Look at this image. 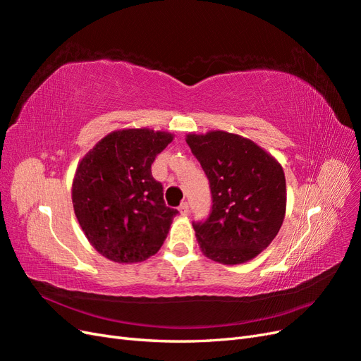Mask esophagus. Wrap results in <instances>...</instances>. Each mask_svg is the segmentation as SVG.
Segmentation results:
<instances>
[{
  "instance_id": "1",
  "label": "esophagus",
  "mask_w": 361,
  "mask_h": 361,
  "mask_svg": "<svg viewBox=\"0 0 361 361\" xmlns=\"http://www.w3.org/2000/svg\"><path fill=\"white\" fill-rule=\"evenodd\" d=\"M179 212H180L182 215H188V212H190V204H188V202H183V203H180V206H179Z\"/></svg>"
}]
</instances>
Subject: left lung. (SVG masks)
Here are the masks:
<instances>
[{"mask_svg":"<svg viewBox=\"0 0 361 361\" xmlns=\"http://www.w3.org/2000/svg\"><path fill=\"white\" fill-rule=\"evenodd\" d=\"M209 180V216L192 221L203 253L224 265L256 257L279 233L286 212L280 164L253 141L224 130L187 137Z\"/></svg>","mask_w":361,"mask_h":361,"instance_id":"8db88e82","label":"left lung"}]
</instances>
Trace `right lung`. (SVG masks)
<instances>
[{"label": "right lung", "mask_w": 361, "mask_h": 361, "mask_svg": "<svg viewBox=\"0 0 361 361\" xmlns=\"http://www.w3.org/2000/svg\"><path fill=\"white\" fill-rule=\"evenodd\" d=\"M173 135L150 129L116 130L80 162L72 187L75 215L90 244L118 264L154 256L179 214L164 202L152 164Z\"/></svg>", "instance_id": "obj_1"}]
</instances>
